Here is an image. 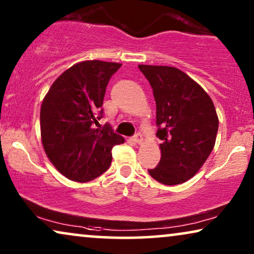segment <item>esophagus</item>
Instances as JSON below:
<instances>
[{
    "label": "esophagus",
    "instance_id": "esophagus-1",
    "mask_svg": "<svg viewBox=\"0 0 254 254\" xmlns=\"http://www.w3.org/2000/svg\"><path fill=\"white\" fill-rule=\"evenodd\" d=\"M133 140L135 141V143H141V142L143 141V136H142L140 133H137L133 136Z\"/></svg>",
    "mask_w": 254,
    "mask_h": 254
}]
</instances>
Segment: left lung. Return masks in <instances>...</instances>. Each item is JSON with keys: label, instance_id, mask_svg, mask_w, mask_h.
<instances>
[{"label": "left lung", "instance_id": "left-lung-1", "mask_svg": "<svg viewBox=\"0 0 254 254\" xmlns=\"http://www.w3.org/2000/svg\"><path fill=\"white\" fill-rule=\"evenodd\" d=\"M152 88L161 161L149 175L164 185L195 176L213 150L218 118L213 100L189 75L175 67L138 64Z\"/></svg>", "mask_w": 254, "mask_h": 254}]
</instances>
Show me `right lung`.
<instances>
[{
  "instance_id": "obj_1",
  "label": "right lung",
  "mask_w": 254,
  "mask_h": 254,
  "mask_svg": "<svg viewBox=\"0 0 254 254\" xmlns=\"http://www.w3.org/2000/svg\"><path fill=\"white\" fill-rule=\"evenodd\" d=\"M116 62L83 61L55 79L40 110L41 141L47 157L68 179L85 183L109 169L112 148L125 140L106 124L95 128Z\"/></svg>"
}]
</instances>
